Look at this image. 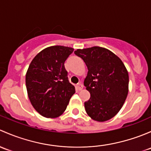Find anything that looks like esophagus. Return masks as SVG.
<instances>
[{"label":"esophagus","mask_w":151,"mask_h":151,"mask_svg":"<svg viewBox=\"0 0 151 151\" xmlns=\"http://www.w3.org/2000/svg\"><path fill=\"white\" fill-rule=\"evenodd\" d=\"M83 84H81V83H78V84L76 85V88H77L78 91L82 90L83 89Z\"/></svg>","instance_id":"1"}]
</instances>
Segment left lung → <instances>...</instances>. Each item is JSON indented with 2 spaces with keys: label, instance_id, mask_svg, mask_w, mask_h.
Returning <instances> with one entry per match:
<instances>
[{
  "label": "left lung",
  "instance_id": "1",
  "mask_svg": "<svg viewBox=\"0 0 151 151\" xmlns=\"http://www.w3.org/2000/svg\"><path fill=\"white\" fill-rule=\"evenodd\" d=\"M74 53L88 68L84 86L90 99L84 102L91 119L103 122L114 117L122 108L129 92V74L117 55L108 49L93 46Z\"/></svg>",
  "mask_w": 151,
  "mask_h": 151
}]
</instances>
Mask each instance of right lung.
Instances as JSON below:
<instances>
[{
	"instance_id": "add662e5",
	"label": "right lung",
	"mask_w": 151,
	"mask_h": 151,
	"mask_svg": "<svg viewBox=\"0 0 151 151\" xmlns=\"http://www.w3.org/2000/svg\"><path fill=\"white\" fill-rule=\"evenodd\" d=\"M73 50L68 46H49L38 53L29 65L25 77L27 95L32 107L43 117L61 116L75 94L64 65Z\"/></svg>"
}]
</instances>
